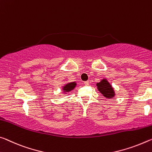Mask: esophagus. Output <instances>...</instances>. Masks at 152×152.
<instances>
[{
  "label": "esophagus",
  "mask_w": 152,
  "mask_h": 152,
  "mask_svg": "<svg viewBox=\"0 0 152 152\" xmlns=\"http://www.w3.org/2000/svg\"><path fill=\"white\" fill-rule=\"evenodd\" d=\"M84 83H85V85L86 86H88V85H89V81H88V80H87V81H85Z\"/></svg>",
  "instance_id": "34e87169"
}]
</instances>
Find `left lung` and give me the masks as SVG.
I'll return each instance as SVG.
<instances>
[{"mask_svg": "<svg viewBox=\"0 0 152 152\" xmlns=\"http://www.w3.org/2000/svg\"><path fill=\"white\" fill-rule=\"evenodd\" d=\"M98 90L102 93L103 96L107 98H112L114 96V92L109 83L106 80H102V82L97 84Z\"/></svg>", "mask_w": 152, "mask_h": 152, "instance_id": "obj_1", "label": "left lung"}]
</instances>
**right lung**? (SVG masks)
I'll list each match as a JSON object with an SVG mask.
<instances>
[{
	"instance_id": "right-lung-1",
	"label": "right lung",
	"mask_w": 152,
	"mask_h": 152,
	"mask_svg": "<svg viewBox=\"0 0 152 152\" xmlns=\"http://www.w3.org/2000/svg\"><path fill=\"white\" fill-rule=\"evenodd\" d=\"M76 85V84L75 83H70L67 85H65L64 87V91H66V92H69V91H71L72 90H73V88L75 87Z\"/></svg>"
}]
</instances>
